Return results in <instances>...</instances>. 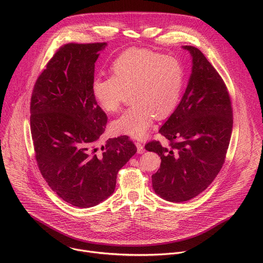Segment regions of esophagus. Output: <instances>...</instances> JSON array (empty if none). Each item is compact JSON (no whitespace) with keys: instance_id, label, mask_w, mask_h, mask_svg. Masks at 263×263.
Listing matches in <instances>:
<instances>
[{"instance_id":"34e87169","label":"esophagus","mask_w":263,"mask_h":263,"mask_svg":"<svg viewBox=\"0 0 263 263\" xmlns=\"http://www.w3.org/2000/svg\"><path fill=\"white\" fill-rule=\"evenodd\" d=\"M136 146H137V153L138 154H143L144 153V146H143V144L142 143H140V142H136Z\"/></svg>"}]
</instances>
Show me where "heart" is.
<instances>
[{
  "label": "heart",
  "instance_id": "obj_1",
  "mask_svg": "<svg viewBox=\"0 0 263 263\" xmlns=\"http://www.w3.org/2000/svg\"><path fill=\"white\" fill-rule=\"evenodd\" d=\"M112 76H97L92 84L94 98L107 114L119 111L131 94L133 106L111 124L117 134L143 138L155 117L168 118L180 104L186 82L184 63L177 57L151 49L133 48L111 65Z\"/></svg>",
  "mask_w": 263,
  "mask_h": 263
}]
</instances>
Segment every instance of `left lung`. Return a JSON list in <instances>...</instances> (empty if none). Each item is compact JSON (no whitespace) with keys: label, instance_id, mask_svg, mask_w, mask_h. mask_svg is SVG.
<instances>
[{"label":"left lung","instance_id":"left-lung-1","mask_svg":"<svg viewBox=\"0 0 263 263\" xmlns=\"http://www.w3.org/2000/svg\"><path fill=\"white\" fill-rule=\"evenodd\" d=\"M184 48L192 55V74L181 103L159 130L168 145L157 140L145 144L161 157L153 188L171 202L190 200L213 183L225 162L233 125L223 78L198 48Z\"/></svg>","mask_w":263,"mask_h":263}]
</instances>
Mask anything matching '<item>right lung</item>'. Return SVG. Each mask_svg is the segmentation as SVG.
Instances as JSON below:
<instances>
[{"mask_svg": "<svg viewBox=\"0 0 263 263\" xmlns=\"http://www.w3.org/2000/svg\"><path fill=\"white\" fill-rule=\"evenodd\" d=\"M105 42L61 46L38 76L30 121L35 159L42 177L64 201L91 208L116 188L119 170L137 152L128 136L110 138L98 152L107 116L92 84Z\"/></svg>", "mask_w": 263, "mask_h": 263, "instance_id": "add662e5", "label": "right lung"}]
</instances>
